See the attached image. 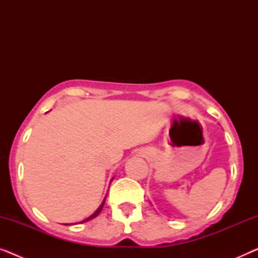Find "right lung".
<instances>
[{
  "label": "right lung",
  "mask_w": 258,
  "mask_h": 258,
  "mask_svg": "<svg viewBox=\"0 0 258 258\" xmlns=\"http://www.w3.org/2000/svg\"><path fill=\"white\" fill-rule=\"evenodd\" d=\"M104 202H105V200L103 201V203H102L101 204V206H100V208H98V209L96 210V211H95V213L93 214V215H91V216H89V217H88V218H86V220H83L82 222H80V223H84V222H88V221H90V220H93V218H95V217H96L97 216V215L98 214H100L101 213V210H102V208H103V206H104Z\"/></svg>",
  "instance_id": "add662e5"
}]
</instances>
